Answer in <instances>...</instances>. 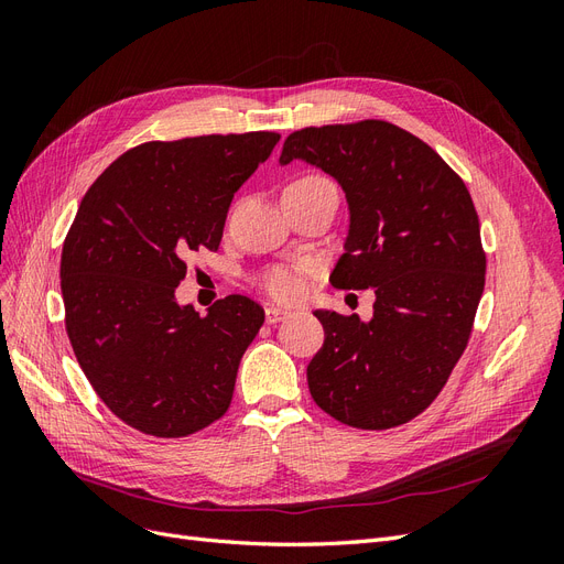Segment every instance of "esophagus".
Instances as JSON below:
<instances>
[{
	"label": "esophagus",
	"instance_id": "esophagus-1",
	"mask_svg": "<svg viewBox=\"0 0 564 564\" xmlns=\"http://www.w3.org/2000/svg\"><path fill=\"white\" fill-rule=\"evenodd\" d=\"M289 315V311H284V308H278V305H268L265 308V322L268 324H278V322H282V319H286Z\"/></svg>",
	"mask_w": 564,
	"mask_h": 564
}]
</instances>
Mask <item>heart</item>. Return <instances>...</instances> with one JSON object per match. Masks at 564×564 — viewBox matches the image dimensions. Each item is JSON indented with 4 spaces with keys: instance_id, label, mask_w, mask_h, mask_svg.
<instances>
[{
    "instance_id": "b5f03b06",
    "label": "heart",
    "mask_w": 564,
    "mask_h": 564,
    "mask_svg": "<svg viewBox=\"0 0 564 564\" xmlns=\"http://www.w3.org/2000/svg\"><path fill=\"white\" fill-rule=\"evenodd\" d=\"M322 183H329V181L317 176V174H305V176L289 183L286 187H311V185H322ZM265 289L270 296H275L280 301H294L301 294V280L294 270L278 268L265 278Z\"/></svg>"
}]
</instances>
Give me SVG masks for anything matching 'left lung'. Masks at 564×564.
Instances as JSON below:
<instances>
[{"mask_svg":"<svg viewBox=\"0 0 564 564\" xmlns=\"http://www.w3.org/2000/svg\"><path fill=\"white\" fill-rule=\"evenodd\" d=\"M294 160L346 193L348 235L329 282L377 294L367 322L315 311L324 346L308 365L311 395L352 429L412 421L464 355L485 289L468 187L431 145L381 119L294 131L280 164Z\"/></svg>","mask_w":564,"mask_h":564,"instance_id":"8db88e82","label":"left lung"}]
</instances>
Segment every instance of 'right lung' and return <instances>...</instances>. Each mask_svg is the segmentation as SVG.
<instances>
[{
  "label": "right lung",
  "mask_w": 564,
  "mask_h": 564,
  "mask_svg": "<svg viewBox=\"0 0 564 564\" xmlns=\"http://www.w3.org/2000/svg\"><path fill=\"white\" fill-rule=\"evenodd\" d=\"M280 133L152 141L84 195L61 256L65 329L98 398L131 429L185 437L224 416L259 334V303L232 294L199 315L176 301L185 259L216 251L235 193Z\"/></svg>",
  "instance_id": "obj_1"
}]
</instances>
